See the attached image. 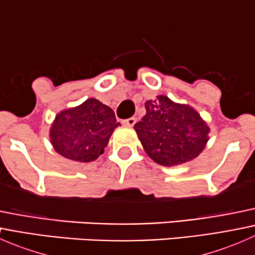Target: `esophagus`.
I'll return each mask as SVG.
<instances>
[{"mask_svg":"<svg viewBox=\"0 0 255 255\" xmlns=\"http://www.w3.org/2000/svg\"><path fill=\"white\" fill-rule=\"evenodd\" d=\"M135 121H137V120H135L134 117L127 118V120L123 121V125L128 126V127H133V126H134V123H135Z\"/></svg>","mask_w":255,"mask_h":255,"instance_id":"esophagus-1","label":"esophagus"}]
</instances>
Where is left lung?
Wrapping results in <instances>:
<instances>
[{"label": "left lung", "mask_w": 255, "mask_h": 255, "mask_svg": "<svg viewBox=\"0 0 255 255\" xmlns=\"http://www.w3.org/2000/svg\"><path fill=\"white\" fill-rule=\"evenodd\" d=\"M145 110L134 129L145 153L155 163L179 165L204 150L210 128L192 107L160 95L146 101Z\"/></svg>", "instance_id": "8db88e82"}]
</instances>
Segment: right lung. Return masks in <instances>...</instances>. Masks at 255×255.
Masks as SVG:
<instances>
[{
  "mask_svg": "<svg viewBox=\"0 0 255 255\" xmlns=\"http://www.w3.org/2000/svg\"><path fill=\"white\" fill-rule=\"evenodd\" d=\"M120 122L109 106L89 99L58 113L50 128V142L64 158L89 163L99 158Z\"/></svg>",
  "mask_w": 255,
  "mask_h": 255,
  "instance_id": "add662e5",
  "label": "right lung"
}]
</instances>
